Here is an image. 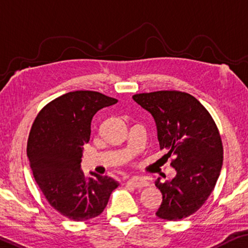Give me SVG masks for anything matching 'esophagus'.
I'll use <instances>...</instances> for the list:
<instances>
[{
  "instance_id": "34e87169",
  "label": "esophagus",
  "mask_w": 248,
  "mask_h": 248,
  "mask_svg": "<svg viewBox=\"0 0 248 248\" xmlns=\"http://www.w3.org/2000/svg\"><path fill=\"white\" fill-rule=\"evenodd\" d=\"M128 184H130V186H135V187H145L148 186V181L144 179V177H140V176H134L131 177V179L128 180Z\"/></svg>"
}]
</instances>
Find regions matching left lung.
Wrapping results in <instances>:
<instances>
[{"label": "left lung", "mask_w": 248, "mask_h": 248, "mask_svg": "<svg viewBox=\"0 0 248 248\" xmlns=\"http://www.w3.org/2000/svg\"><path fill=\"white\" fill-rule=\"evenodd\" d=\"M136 103L154 118L160 149L174 155L173 180L155 186L163 195L156 216L175 221L194 214L217 183L222 166V144L218 128L207 109L190 94L157 91L136 94Z\"/></svg>", "instance_id": "1"}]
</instances>
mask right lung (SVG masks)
I'll return each mask as SVG.
<instances>
[{
	"label": "right lung",
	"mask_w": 248,
	"mask_h": 248,
	"mask_svg": "<svg viewBox=\"0 0 248 248\" xmlns=\"http://www.w3.org/2000/svg\"><path fill=\"white\" fill-rule=\"evenodd\" d=\"M118 100L93 91H74L48 103L38 114L28 139L27 155L34 180L49 204L68 219L85 221L102 214L119 183L81 170L91 121Z\"/></svg>",
	"instance_id": "1"
}]
</instances>
